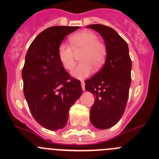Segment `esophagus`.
Masks as SVG:
<instances>
[{"label":"esophagus","mask_w":159,"mask_h":159,"mask_svg":"<svg viewBox=\"0 0 159 159\" xmlns=\"http://www.w3.org/2000/svg\"><path fill=\"white\" fill-rule=\"evenodd\" d=\"M81 88H82L83 91H85V84H84V81H81Z\"/></svg>","instance_id":"34e87169"}]
</instances>
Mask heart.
Instances as JSON below:
<instances>
[{"mask_svg":"<svg viewBox=\"0 0 159 159\" xmlns=\"http://www.w3.org/2000/svg\"><path fill=\"white\" fill-rule=\"evenodd\" d=\"M70 46L61 44L57 48L59 61L65 69L71 70L75 65V54L80 51L81 63L70 72L73 78L84 79L94 70H99L104 65L107 56L106 46L98 41V37L94 32L84 30L71 35L69 38Z\"/></svg>","mask_w":159,"mask_h":159,"instance_id":"b5f03b06","label":"heart"}]
</instances>
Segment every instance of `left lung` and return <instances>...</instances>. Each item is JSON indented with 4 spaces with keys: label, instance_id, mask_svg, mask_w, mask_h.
<instances>
[{
    "label": "left lung",
    "instance_id": "obj_1",
    "mask_svg": "<svg viewBox=\"0 0 159 159\" xmlns=\"http://www.w3.org/2000/svg\"><path fill=\"white\" fill-rule=\"evenodd\" d=\"M86 28L98 32L107 48L103 67L85 81V90L94 97L90 109L91 124L96 129H107L121 119L129 98L131 81L129 46L110 27L96 24Z\"/></svg>",
    "mask_w": 159,
    "mask_h": 159
}]
</instances>
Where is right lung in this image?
<instances>
[{
	"label": "right lung",
	"instance_id": "1",
	"mask_svg": "<svg viewBox=\"0 0 159 159\" xmlns=\"http://www.w3.org/2000/svg\"><path fill=\"white\" fill-rule=\"evenodd\" d=\"M79 27L54 26L30 44L22 70L24 94L37 122L51 131L62 129L68 111L82 93L81 82L70 78L59 61L57 48Z\"/></svg>",
	"mask_w": 159,
	"mask_h": 159
}]
</instances>
